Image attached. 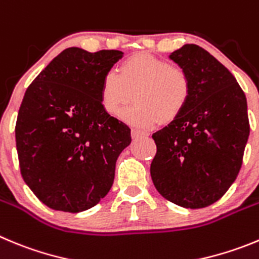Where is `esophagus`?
I'll return each instance as SVG.
<instances>
[{
  "mask_svg": "<svg viewBox=\"0 0 259 259\" xmlns=\"http://www.w3.org/2000/svg\"><path fill=\"white\" fill-rule=\"evenodd\" d=\"M131 134H132V137H134V139H139V137H145V136H148V135H149L148 132L141 131V130H132Z\"/></svg>",
  "mask_w": 259,
  "mask_h": 259,
  "instance_id": "obj_1",
  "label": "esophagus"
}]
</instances>
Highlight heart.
I'll return each mask as SVG.
<instances>
[{
  "label": "heart",
  "mask_w": 259,
  "mask_h": 259,
  "mask_svg": "<svg viewBox=\"0 0 259 259\" xmlns=\"http://www.w3.org/2000/svg\"><path fill=\"white\" fill-rule=\"evenodd\" d=\"M120 117L139 127H151L160 120L176 118L189 101L190 77L182 68L150 54L132 56L122 64L120 73L109 70L101 80V104L109 114H118L131 100Z\"/></svg>",
  "instance_id": "obj_1"
}]
</instances>
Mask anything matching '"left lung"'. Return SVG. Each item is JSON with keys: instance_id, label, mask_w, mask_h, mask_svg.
Returning a JSON list of instances; mask_svg holds the SVG:
<instances>
[{"instance_id": "obj_1", "label": "left lung", "mask_w": 259, "mask_h": 259, "mask_svg": "<svg viewBox=\"0 0 259 259\" xmlns=\"http://www.w3.org/2000/svg\"><path fill=\"white\" fill-rule=\"evenodd\" d=\"M169 59L189 74L191 92L181 113L153 135L150 175L163 198L198 209L220 200L238 177L250 131L246 97L201 47L184 45Z\"/></svg>"}]
</instances>
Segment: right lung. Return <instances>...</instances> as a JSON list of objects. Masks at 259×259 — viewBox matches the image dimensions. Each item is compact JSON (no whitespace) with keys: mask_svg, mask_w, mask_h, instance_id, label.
Returning a JSON list of instances; mask_svg holds the SVG:
<instances>
[{"mask_svg":"<svg viewBox=\"0 0 259 259\" xmlns=\"http://www.w3.org/2000/svg\"><path fill=\"white\" fill-rule=\"evenodd\" d=\"M123 52L69 47L25 91L15 125L21 177L47 207L78 213L109 193L131 130L101 104V80Z\"/></svg>","mask_w":259,"mask_h":259,"instance_id":"right-lung-1","label":"right lung"}]
</instances>
